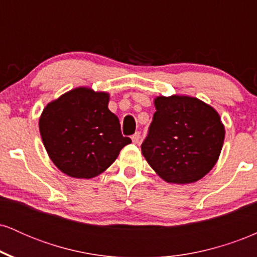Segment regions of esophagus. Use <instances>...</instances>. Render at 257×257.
<instances>
[{"label":"esophagus","instance_id":"34e87169","mask_svg":"<svg viewBox=\"0 0 257 257\" xmlns=\"http://www.w3.org/2000/svg\"><path fill=\"white\" fill-rule=\"evenodd\" d=\"M140 138H141L140 133L137 132V133H135V134L133 135V137H132V140H133V143H134V144H139V141H140Z\"/></svg>","mask_w":257,"mask_h":257}]
</instances>
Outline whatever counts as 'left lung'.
I'll use <instances>...</instances> for the list:
<instances>
[{
  "instance_id": "1",
  "label": "left lung",
  "mask_w": 257,
  "mask_h": 257,
  "mask_svg": "<svg viewBox=\"0 0 257 257\" xmlns=\"http://www.w3.org/2000/svg\"><path fill=\"white\" fill-rule=\"evenodd\" d=\"M156 112L141 152L169 184H192L213 169L225 126L213 106L188 95L156 96Z\"/></svg>"
}]
</instances>
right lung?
<instances>
[{
  "label": "right lung",
  "mask_w": 257,
  "mask_h": 257,
  "mask_svg": "<svg viewBox=\"0 0 257 257\" xmlns=\"http://www.w3.org/2000/svg\"><path fill=\"white\" fill-rule=\"evenodd\" d=\"M110 94L77 87L48 102L38 126L44 149L61 173L91 179L104 173L132 143L108 110Z\"/></svg>",
  "instance_id": "1"
}]
</instances>
